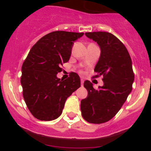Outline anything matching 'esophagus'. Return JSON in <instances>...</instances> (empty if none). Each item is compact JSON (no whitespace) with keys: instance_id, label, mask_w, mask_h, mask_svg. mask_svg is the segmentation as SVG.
Returning a JSON list of instances; mask_svg holds the SVG:
<instances>
[{"instance_id":"obj_1","label":"esophagus","mask_w":151,"mask_h":151,"mask_svg":"<svg viewBox=\"0 0 151 151\" xmlns=\"http://www.w3.org/2000/svg\"><path fill=\"white\" fill-rule=\"evenodd\" d=\"M83 83H84V80L83 79H81V85H83Z\"/></svg>"}]
</instances>
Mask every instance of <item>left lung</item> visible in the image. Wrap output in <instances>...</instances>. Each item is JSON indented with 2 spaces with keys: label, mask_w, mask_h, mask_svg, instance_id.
I'll return each mask as SVG.
<instances>
[{
  "label": "left lung",
  "mask_w": 151,
  "mask_h": 151,
  "mask_svg": "<svg viewBox=\"0 0 151 151\" xmlns=\"http://www.w3.org/2000/svg\"><path fill=\"white\" fill-rule=\"evenodd\" d=\"M85 35L101 48L94 77L103 76L104 85L94 89L91 82H84L88 97L81 101V111L87 122L101 124L110 120L120 110L132 91L134 75L129 52L115 35L106 32H86Z\"/></svg>",
  "instance_id": "1"
}]
</instances>
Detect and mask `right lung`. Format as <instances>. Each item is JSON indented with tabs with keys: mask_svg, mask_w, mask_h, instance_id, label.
<instances>
[{
	"mask_svg": "<svg viewBox=\"0 0 151 151\" xmlns=\"http://www.w3.org/2000/svg\"><path fill=\"white\" fill-rule=\"evenodd\" d=\"M84 33L52 32L32 47L22 66V95L31 113L39 120L51 121L61 115L66 99L81 86L78 75L66 80L57 77L71 56L74 41Z\"/></svg>",
	"mask_w": 151,
	"mask_h": 151,
	"instance_id": "right-lung-1",
	"label": "right lung"
}]
</instances>
